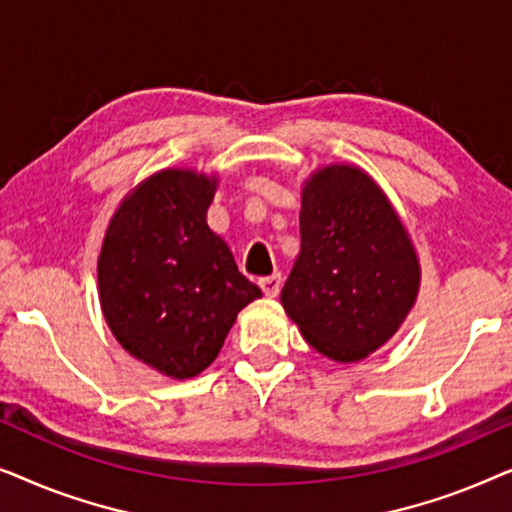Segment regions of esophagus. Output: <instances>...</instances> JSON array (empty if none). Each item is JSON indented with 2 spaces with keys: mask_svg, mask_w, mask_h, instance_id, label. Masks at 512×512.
<instances>
[{
  "mask_svg": "<svg viewBox=\"0 0 512 512\" xmlns=\"http://www.w3.org/2000/svg\"><path fill=\"white\" fill-rule=\"evenodd\" d=\"M258 286H261V291L268 298H277L279 289H282V275H270V277L258 279Z\"/></svg>",
  "mask_w": 512,
  "mask_h": 512,
  "instance_id": "obj_1",
  "label": "esophagus"
}]
</instances>
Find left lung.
<instances>
[{"label": "left lung", "instance_id": "1", "mask_svg": "<svg viewBox=\"0 0 512 512\" xmlns=\"http://www.w3.org/2000/svg\"><path fill=\"white\" fill-rule=\"evenodd\" d=\"M300 205V254L282 289L284 312L319 354L366 359L415 305L417 251L361 167H321L305 181Z\"/></svg>", "mask_w": 512, "mask_h": 512}]
</instances>
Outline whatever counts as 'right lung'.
Listing matches in <instances>:
<instances>
[{
  "mask_svg": "<svg viewBox=\"0 0 512 512\" xmlns=\"http://www.w3.org/2000/svg\"><path fill=\"white\" fill-rule=\"evenodd\" d=\"M216 184L179 167L151 174L118 205L97 258L111 333L125 352L174 380L200 375L219 356L237 312L263 296L207 226Z\"/></svg>",
  "mask_w": 512,
  "mask_h": 512,
  "instance_id": "add662e5",
  "label": "right lung"
}]
</instances>
